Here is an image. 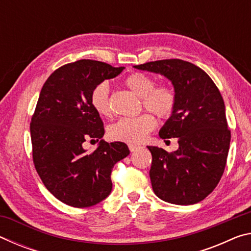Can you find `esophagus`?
<instances>
[{
    "label": "esophagus",
    "mask_w": 251,
    "mask_h": 251,
    "mask_svg": "<svg viewBox=\"0 0 251 251\" xmlns=\"http://www.w3.org/2000/svg\"><path fill=\"white\" fill-rule=\"evenodd\" d=\"M128 148H129V151H137V150H139V146H137V145H134V144H129L128 145Z\"/></svg>",
    "instance_id": "esophagus-1"
}]
</instances>
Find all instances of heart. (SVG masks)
Segmentation results:
<instances>
[{"label":"heart","instance_id":"heart-1","mask_svg":"<svg viewBox=\"0 0 251 251\" xmlns=\"http://www.w3.org/2000/svg\"><path fill=\"white\" fill-rule=\"evenodd\" d=\"M124 83L134 94L141 97L143 105L160 118H169L174 113L177 97L173 88L166 85L155 86V79L145 73H133L125 78ZM93 108L99 115H112L109 103V85L106 82L97 84L91 94ZM156 121L151 114H142L136 117L121 118L108 127L107 135L112 141L128 144H139L155 128Z\"/></svg>","mask_w":251,"mask_h":251}]
</instances>
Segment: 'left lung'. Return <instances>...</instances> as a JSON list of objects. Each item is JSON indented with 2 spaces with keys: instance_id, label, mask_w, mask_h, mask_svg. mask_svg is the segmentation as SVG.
Segmentation results:
<instances>
[{
  "instance_id": "8db88e82",
  "label": "left lung",
  "mask_w": 251,
  "mask_h": 251,
  "mask_svg": "<svg viewBox=\"0 0 251 251\" xmlns=\"http://www.w3.org/2000/svg\"><path fill=\"white\" fill-rule=\"evenodd\" d=\"M134 67L165 76L177 97L175 110L159 136L178 138V150L167 152L147 146L152 157V190L161 201L175 205L201 201L218 185L230 145L222 94L206 72L181 59H161Z\"/></svg>"
}]
</instances>
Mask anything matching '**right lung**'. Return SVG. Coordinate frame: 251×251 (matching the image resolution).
I'll return each mask as SVG.
<instances>
[{"label": "right lung", "mask_w": 251, "mask_h": 251, "mask_svg": "<svg viewBox=\"0 0 251 251\" xmlns=\"http://www.w3.org/2000/svg\"><path fill=\"white\" fill-rule=\"evenodd\" d=\"M125 67L79 59L59 67L42 87L31 122L33 161L46 188L66 205L94 206L112 192L110 173L129 155L126 144L107 143L91 103L97 84L120 75ZM100 141L87 154L82 143Z\"/></svg>", "instance_id": "1"}]
</instances>
